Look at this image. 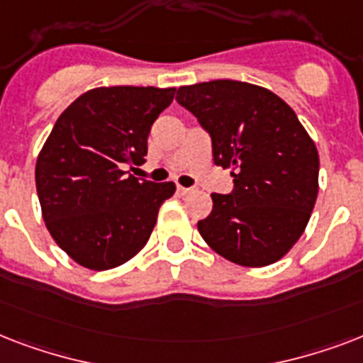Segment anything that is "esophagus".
<instances>
[{
  "instance_id": "1",
  "label": "esophagus",
  "mask_w": 363,
  "mask_h": 363,
  "mask_svg": "<svg viewBox=\"0 0 363 363\" xmlns=\"http://www.w3.org/2000/svg\"><path fill=\"white\" fill-rule=\"evenodd\" d=\"M177 192L181 194V196H188V194H192V188H184V186H177Z\"/></svg>"
}]
</instances>
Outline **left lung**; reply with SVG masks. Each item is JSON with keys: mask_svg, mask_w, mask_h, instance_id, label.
I'll list each match as a JSON object with an SVG mask.
<instances>
[{"mask_svg": "<svg viewBox=\"0 0 363 363\" xmlns=\"http://www.w3.org/2000/svg\"><path fill=\"white\" fill-rule=\"evenodd\" d=\"M213 141V160L232 169V194H211L198 222L216 254L245 267L275 264L298 242L318 196V150L277 94L250 82H199L177 90Z\"/></svg>", "mask_w": 363, "mask_h": 363, "instance_id": "8db88e82", "label": "left lung"}]
</instances>
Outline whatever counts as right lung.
<instances>
[{
	"mask_svg": "<svg viewBox=\"0 0 363 363\" xmlns=\"http://www.w3.org/2000/svg\"><path fill=\"white\" fill-rule=\"evenodd\" d=\"M175 88L101 86L60 115L35 164L43 220L52 239L82 267L105 271L147 245L173 182L139 181L150 125Z\"/></svg>",
	"mask_w": 363,
	"mask_h": 363,
	"instance_id": "right-lung-1",
	"label": "right lung"
}]
</instances>
